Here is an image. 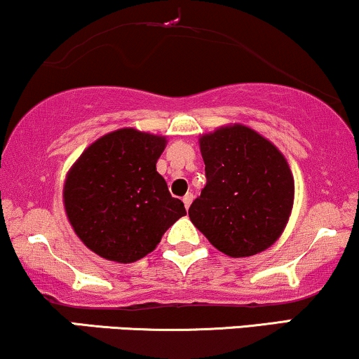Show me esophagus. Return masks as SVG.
Segmentation results:
<instances>
[{
    "mask_svg": "<svg viewBox=\"0 0 359 359\" xmlns=\"http://www.w3.org/2000/svg\"><path fill=\"white\" fill-rule=\"evenodd\" d=\"M193 201V195L191 193H187V195L183 196V203H184V208H189V205H191Z\"/></svg>",
    "mask_w": 359,
    "mask_h": 359,
    "instance_id": "obj_1",
    "label": "esophagus"
}]
</instances>
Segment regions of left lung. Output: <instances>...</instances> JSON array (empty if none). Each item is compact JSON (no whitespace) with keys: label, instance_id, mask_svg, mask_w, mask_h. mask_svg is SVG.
Listing matches in <instances>:
<instances>
[{"label":"left lung","instance_id":"obj_1","mask_svg":"<svg viewBox=\"0 0 359 359\" xmlns=\"http://www.w3.org/2000/svg\"><path fill=\"white\" fill-rule=\"evenodd\" d=\"M206 184L189 206V220L225 255L267 250L287 225L294 176L267 137L243 124H226L198 139Z\"/></svg>","mask_w":359,"mask_h":359}]
</instances>
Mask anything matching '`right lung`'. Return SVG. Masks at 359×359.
Masks as SVG:
<instances>
[{
    "mask_svg": "<svg viewBox=\"0 0 359 359\" xmlns=\"http://www.w3.org/2000/svg\"><path fill=\"white\" fill-rule=\"evenodd\" d=\"M166 142V136L122 128L92 142L72 164L63 206L75 235L94 254L136 262L187 215L156 171Z\"/></svg>",
    "mask_w": 359,
    "mask_h": 359,
    "instance_id": "obj_1",
    "label": "right lung"
}]
</instances>
